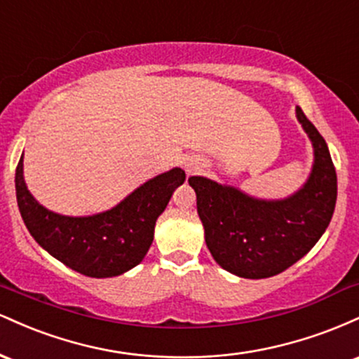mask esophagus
I'll return each mask as SVG.
<instances>
[{"mask_svg": "<svg viewBox=\"0 0 359 359\" xmlns=\"http://www.w3.org/2000/svg\"><path fill=\"white\" fill-rule=\"evenodd\" d=\"M184 167H185V170H187V174H192V172L199 170L201 163H199V160H197V158H189V160H185V162H184Z\"/></svg>", "mask_w": 359, "mask_h": 359, "instance_id": "esophagus-1", "label": "esophagus"}]
</instances>
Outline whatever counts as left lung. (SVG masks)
<instances>
[{
	"label": "left lung",
	"instance_id": "left-lung-1",
	"mask_svg": "<svg viewBox=\"0 0 359 359\" xmlns=\"http://www.w3.org/2000/svg\"><path fill=\"white\" fill-rule=\"evenodd\" d=\"M295 113L314 147V165L307 182L290 197L257 199L205 177L189 179L205 245L222 269L238 277L282 273L311 251L334 212L337 177L327 143L299 106Z\"/></svg>",
	"mask_w": 359,
	"mask_h": 359
}]
</instances>
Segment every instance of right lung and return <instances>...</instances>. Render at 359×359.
Segmentation results:
<instances>
[{
	"instance_id": "add662e5",
	"label": "right lung",
	"mask_w": 359,
	"mask_h": 359,
	"mask_svg": "<svg viewBox=\"0 0 359 359\" xmlns=\"http://www.w3.org/2000/svg\"><path fill=\"white\" fill-rule=\"evenodd\" d=\"M184 180L185 172L175 167L140 185L109 211L84 217L62 216L36 203L23 179V155L15 187L20 214L35 241L69 269L106 278L125 273L145 258L155 222Z\"/></svg>"
}]
</instances>
